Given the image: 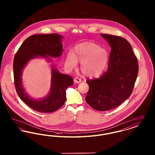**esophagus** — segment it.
Wrapping results in <instances>:
<instances>
[{"label":"esophagus","mask_w":155,"mask_h":155,"mask_svg":"<svg viewBox=\"0 0 155 155\" xmlns=\"http://www.w3.org/2000/svg\"><path fill=\"white\" fill-rule=\"evenodd\" d=\"M74 82L75 83H80L81 82V79L78 77H75L74 79Z\"/></svg>","instance_id":"1"}]
</instances>
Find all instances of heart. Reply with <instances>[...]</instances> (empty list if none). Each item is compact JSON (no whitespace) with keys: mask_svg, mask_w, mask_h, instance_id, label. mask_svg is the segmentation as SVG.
I'll return each mask as SVG.
<instances>
[{"mask_svg":"<svg viewBox=\"0 0 155 155\" xmlns=\"http://www.w3.org/2000/svg\"><path fill=\"white\" fill-rule=\"evenodd\" d=\"M74 52L70 51L67 54L65 66L68 70L74 69L79 61L83 74L94 78L99 77L108 65L109 53L94 42H86L77 45Z\"/></svg>","mask_w":155,"mask_h":155,"instance_id":"1","label":"heart"}]
</instances>
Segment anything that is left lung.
<instances>
[{
    "label": "left lung",
    "mask_w": 155,
    "mask_h": 155,
    "mask_svg": "<svg viewBox=\"0 0 155 155\" xmlns=\"http://www.w3.org/2000/svg\"><path fill=\"white\" fill-rule=\"evenodd\" d=\"M110 46L108 68L99 78L88 80L85 101L96 110L118 107L133 92L138 73V63L130 44L124 38L102 34Z\"/></svg>",
    "instance_id": "8db88e82"
}]
</instances>
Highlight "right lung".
<instances>
[{"label":"right lung","instance_id":"right-lung-1","mask_svg":"<svg viewBox=\"0 0 155 155\" xmlns=\"http://www.w3.org/2000/svg\"><path fill=\"white\" fill-rule=\"evenodd\" d=\"M56 34H37L27 38L15 53L13 61L15 88L18 95L31 109L41 113H51L58 110L66 101V89L74 84L73 78L59 73L52 68L51 88L48 96L40 100L31 98L23 88L21 80L22 70L31 59L38 56L48 60L58 58L63 52L61 38Z\"/></svg>","mask_w":155,"mask_h":155}]
</instances>
